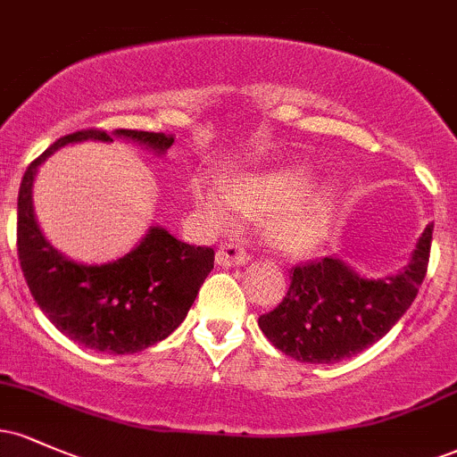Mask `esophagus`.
Instances as JSON below:
<instances>
[{"label": "esophagus", "mask_w": 457, "mask_h": 457, "mask_svg": "<svg viewBox=\"0 0 457 457\" xmlns=\"http://www.w3.org/2000/svg\"><path fill=\"white\" fill-rule=\"evenodd\" d=\"M249 262V253H246L245 246L240 245H221L217 251V264L223 266V269H229V266H243Z\"/></svg>", "instance_id": "obj_1"}]
</instances>
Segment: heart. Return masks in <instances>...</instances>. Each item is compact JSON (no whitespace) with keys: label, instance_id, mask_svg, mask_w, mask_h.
Here are the masks:
<instances>
[{"label":"heart","instance_id":"1","mask_svg":"<svg viewBox=\"0 0 457 457\" xmlns=\"http://www.w3.org/2000/svg\"><path fill=\"white\" fill-rule=\"evenodd\" d=\"M312 171L287 165L236 178L225 191L217 182L193 187L199 211L214 228H232L245 212H272L269 238L286 255L312 253L322 243L337 212L339 193L330 182L309 188Z\"/></svg>","mask_w":457,"mask_h":457}]
</instances>
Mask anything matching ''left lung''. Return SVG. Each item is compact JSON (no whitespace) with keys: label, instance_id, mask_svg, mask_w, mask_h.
I'll list each match as a JSON object with an SVG mask.
<instances>
[{"label":"left lung","instance_id":"left-lung-1","mask_svg":"<svg viewBox=\"0 0 457 457\" xmlns=\"http://www.w3.org/2000/svg\"><path fill=\"white\" fill-rule=\"evenodd\" d=\"M434 223L414 245L411 260L389 277H363L337 258L295 266L290 290L258 318L275 348L303 363H337L363 353L395 327L426 279Z\"/></svg>","mask_w":457,"mask_h":457}]
</instances>
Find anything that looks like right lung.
Returning <instances> with one entry per match:
<instances>
[{
    "instance_id": "add662e5",
    "label": "right lung",
    "mask_w": 457,
    "mask_h": 457,
    "mask_svg": "<svg viewBox=\"0 0 457 457\" xmlns=\"http://www.w3.org/2000/svg\"><path fill=\"white\" fill-rule=\"evenodd\" d=\"M115 137L165 154L174 135L148 130H79L57 139L25 171L17 204V249L31 296L51 324L72 342L109 354H133L162 342L187 318L199 287L214 266V251L178 240L152 225L127 255L83 264L46 240L36 221L34 180L38 167L68 144Z\"/></svg>"
}]
</instances>
